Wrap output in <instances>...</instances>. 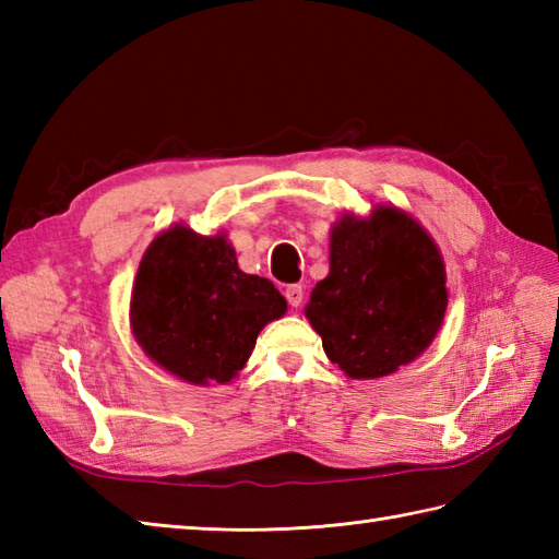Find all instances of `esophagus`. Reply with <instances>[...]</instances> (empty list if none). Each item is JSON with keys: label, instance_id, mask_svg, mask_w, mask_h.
I'll list each match as a JSON object with an SVG mask.
<instances>
[{"label": "esophagus", "instance_id": "esophagus-1", "mask_svg": "<svg viewBox=\"0 0 559 559\" xmlns=\"http://www.w3.org/2000/svg\"><path fill=\"white\" fill-rule=\"evenodd\" d=\"M286 300H288L290 307H300L302 300H305L302 286H288V288H286Z\"/></svg>", "mask_w": 559, "mask_h": 559}]
</instances>
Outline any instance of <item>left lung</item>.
Listing matches in <instances>:
<instances>
[{"label": "left lung", "instance_id": "left-lung-1", "mask_svg": "<svg viewBox=\"0 0 559 559\" xmlns=\"http://www.w3.org/2000/svg\"><path fill=\"white\" fill-rule=\"evenodd\" d=\"M447 302L444 259L430 233L403 209L379 204L331 225L329 276L305 317L343 374L379 379L430 348Z\"/></svg>", "mask_w": 559, "mask_h": 559}]
</instances>
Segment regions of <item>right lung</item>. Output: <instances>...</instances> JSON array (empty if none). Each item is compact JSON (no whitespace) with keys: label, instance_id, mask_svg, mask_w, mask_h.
Listing matches in <instances>:
<instances>
[{"label":"right lung","instance_id":"right-lung-1","mask_svg":"<svg viewBox=\"0 0 559 559\" xmlns=\"http://www.w3.org/2000/svg\"><path fill=\"white\" fill-rule=\"evenodd\" d=\"M288 312L269 278L237 266L228 235L175 223L141 257L129 329L148 358L194 386L230 384L259 331Z\"/></svg>","mask_w":559,"mask_h":559}]
</instances>
